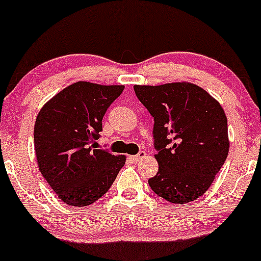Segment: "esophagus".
<instances>
[{
  "mask_svg": "<svg viewBox=\"0 0 261 261\" xmlns=\"http://www.w3.org/2000/svg\"><path fill=\"white\" fill-rule=\"evenodd\" d=\"M144 157H146V152H143V150H142V152H139L138 154H134V155H132V160H133L134 162H138V161L143 160Z\"/></svg>",
  "mask_w": 261,
  "mask_h": 261,
  "instance_id": "1",
  "label": "esophagus"
}]
</instances>
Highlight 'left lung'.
<instances>
[{
	"label": "left lung",
	"mask_w": 261,
	"mask_h": 261,
	"mask_svg": "<svg viewBox=\"0 0 261 261\" xmlns=\"http://www.w3.org/2000/svg\"><path fill=\"white\" fill-rule=\"evenodd\" d=\"M137 98L154 119L158 172L148 179L172 203L201 197L229 153L227 118L219 101L191 83L136 85Z\"/></svg>",
	"instance_id": "obj_1"
}]
</instances>
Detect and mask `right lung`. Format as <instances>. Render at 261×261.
<instances>
[{"label":"right lung","instance_id":"right-lung-1","mask_svg":"<svg viewBox=\"0 0 261 261\" xmlns=\"http://www.w3.org/2000/svg\"><path fill=\"white\" fill-rule=\"evenodd\" d=\"M123 85L77 82L41 108L34 128L39 170L69 206L91 205L106 195L124 166V155L96 149L101 120Z\"/></svg>","mask_w":261,"mask_h":261}]
</instances>
